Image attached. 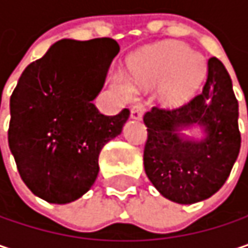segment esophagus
<instances>
[{"mask_svg": "<svg viewBox=\"0 0 248 248\" xmlns=\"http://www.w3.org/2000/svg\"><path fill=\"white\" fill-rule=\"evenodd\" d=\"M142 116H143V108H142L140 105H138V106L132 108V110H130V118H132V119H135V121H140V119H142Z\"/></svg>", "mask_w": 248, "mask_h": 248, "instance_id": "1", "label": "esophagus"}]
</instances>
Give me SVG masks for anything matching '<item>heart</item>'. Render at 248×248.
<instances>
[{"instance_id":"1","label":"heart","mask_w":248,"mask_h":248,"mask_svg":"<svg viewBox=\"0 0 248 248\" xmlns=\"http://www.w3.org/2000/svg\"><path fill=\"white\" fill-rule=\"evenodd\" d=\"M129 72L136 86L143 89L160 86L163 101L176 105L187 101L199 89L206 74V63L187 45L168 42L135 55L129 62ZM116 88L127 98L135 93L133 86L124 77L116 78Z\"/></svg>"}]
</instances>
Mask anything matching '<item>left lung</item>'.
<instances>
[{
	"label": "left lung",
	"instance_id": "obj_1",
	"mask_svg": "<svg viewBox=\"0 0 248 248\" xmlns=\"http://www.w3.org/2000/svg\"><path fill=\"white\" fill-rule=\"evenodd\" d=\"M147 140L143 165L162 196L180 204L209 199L227 180L236 162L241 136L238 102L224 65L210 58L203 89L176 109L152 108L143 116ZM200 125L204 140L193 141L182 128Z\"/></svg>",
	"mask_w": 248,
	"mask_h": 248
}]
</instances>
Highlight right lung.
Masks as SVG:
<instances>
[{
	"label": "right lung",
	"mask_w": 248,
	"mask_h": 248,
	"mask_svg": "<svg viewBox=\"0 0 248 248\" xmlns=\"http://www.w3.org/2000/svg\"><path fill=\"white\" fill-rule=\"evenodd\" d=\"M118 52L112 38L58 41L12 92L8 145L27 187L48 203H71L92 187L102 147L129 118V109L106 116L92 102Z\"/></svg>",
	"instance_id": "1"
}]
</instances>
